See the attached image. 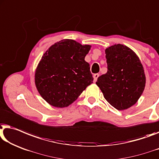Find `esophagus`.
<instances>
[{"mask_svg":"<svg viewBox=\"0 0 159 159\" xmlns=\"http://www.w3.org/2000/svg\"><path fill=\"white\" fill-rule=\"evenodd\" d=\"M99 77V74H95L93 75V78H94V82H95L98 80V78Z\"/></svg>","mask_w":159,"mask_h":159,"instance_id":"34e87169","label":"esophagus"}]
</instances>
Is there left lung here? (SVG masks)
<instances>
[{
	"label": "left lung",
	"instance_id": "8db88e82",
	"mask_svg": "<svg viewBox=\"0 0 159 159\" xmlns=\"http://www.w3.org/2000/svg\"><path fill=\"white\" fill-rule=\"evenodd\" d=\"M107 72L96 84L112 107L123 110L133 106L146 85L144 70L136 54L126 46L115 44L105 49Z\"/></svg>",
	"mask_w": 159,
	"mask_h": 159
}]
</instances>
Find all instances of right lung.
Here are the masks:
<instances>
[{
  "label": "right lung",
  "mask_w": 159,
  "mask_h": 159,
  "mask_svg": "<svg viewBox=\"0 0 159 159\" xmlns=\"http://www.w3.org/2000/svg\"><path fill=\"white\" fill-rule=\"evenodd\" d=\"M90 48V45L64 39L43 54L35 72V84L49 105L67 107L93 83L89 64L84 60Z\"/></svg>",
  "instance_id": "obj_1"
}]
</instances>
